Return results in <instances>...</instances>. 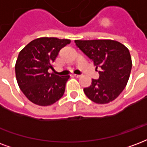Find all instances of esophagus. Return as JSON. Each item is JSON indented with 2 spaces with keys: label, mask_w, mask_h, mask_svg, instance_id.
<instances>
[{
  "label": "esophagus",
  "mask_w": 147,
  "mask_h": 147,
  "mask_svg": "<svg viewBox=\"0 0 147 147\" xmlns=\"http://www.w3.org/2000/svg\"><path fill=\"white\" fill-rule=\"evenodd\" d=\"M72 76H73L74 77H76V78H80V76H81L80 75H76V74H73Z\"/></svg>",
  "instance_id": "34e87169"
}]
</instances>
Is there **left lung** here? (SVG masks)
Returning <instances> with one entry per match:
<instances>
[{"label":"left lung","mask_w":147,"mask_h":147,"mask_svg":"<svg viewBox=\"0 0 147 147\" xmlns=\"http://www.w3.org/2000/svg\"><path fill=\"white\" fill-rule=\"evenodd\" d=\"M79 50L96 66L100 67L99 79H92V84L85 88V94L96 104L111 102L120 95L129 81L131 58L129 49L113 40H75Z\"/></svg>","instance_id":"obj_1"}]
</instances>
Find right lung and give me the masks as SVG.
Masks as SVG:
<instances>
[{
  "mask_svg": "<svg viewBox=\"0 0 147 147\" xmlns=\"http://www.w3.org/2000/svg\"><path fill=\"white\" fill-rule=\"evenodd\" d=\"M71 40L40 37L28 43L18 54L16 76L20 90L33 104L49 106L61 98L69 76L49 73L60 50Z\"/></svg>",
  "mask_w": 147,
  "mask_h": 147,
  "instance_id": "add662e5",
  "label": "right lung"
}]
</instances>
